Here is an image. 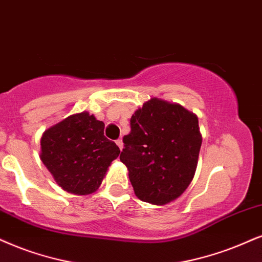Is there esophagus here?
I'll list each match as a JSON object with an SVG mask.
<instances>
[{
  "mask_svg": "<svg viewBox=\"0 0 262 262\" xmlns=\"http://www.w3.org/2000/svg\"><path fill=\"white\" fill-rule=\"evenodd\" d=\"M116 144H118V147L120 148V150H122V148H124V143H122V140H116Z\"/></svg>",
  "mask_w": 262,
  "mask_h": 262,
  "instance_id": "34e87169",
  "label": "esophagus"
}]
</instances>
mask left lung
Segmentation results:
<instances>
[{"label":"left lung","instance_id":"obj_1","mask_svg":"<svg viewBox=\"0 0 262 262\" xmlns=\"http://www.w3.org/2000/svg\"><path fill=\"white\" fill-rule=\"evenodd\" d=\"M130 125L120 160L135 194L154 205L177 199L198 164L202 135L196 115L177 103L150 98L134 113Z\"/></svg>","mask_w":262,"mask_h":262}]
</instances>
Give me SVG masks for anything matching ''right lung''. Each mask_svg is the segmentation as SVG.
<instances>
[{
    "mask_svg": "<svg viewBox=\"0 0 262 262\" xmlns=\"http://www.w3.org/2000/svg\"><path fill=\"white\" fill-rule=\"evenodd\" d=\"M119 154L104 136V122L87 112L68 116L41 137L42 163L58 185L77 195L96 192Z\"/></svg>",
    "mask_w": 262,
    "mask_h": 262,
    "instance_id": "add662e5",
    "label": "right lung"
}]
</instances>
